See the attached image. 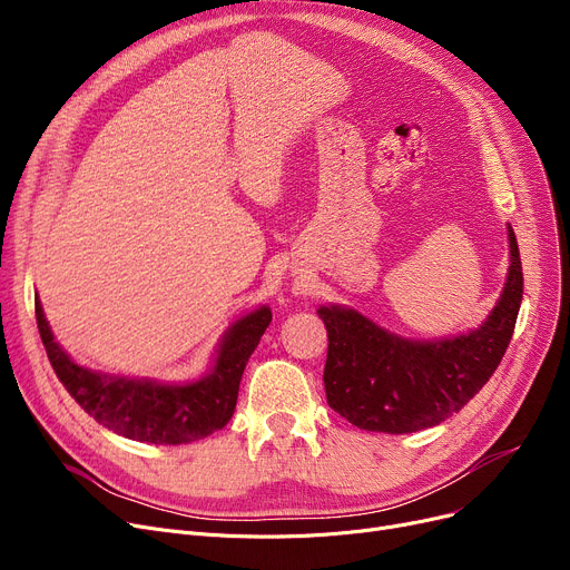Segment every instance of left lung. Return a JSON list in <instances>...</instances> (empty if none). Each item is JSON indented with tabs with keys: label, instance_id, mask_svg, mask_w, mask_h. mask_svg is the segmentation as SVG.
<instances>
[{
	"label": "left lung",
	"instance_id": "left-lung-1",
	"mask_svg": "<svg viewBox=\"0 0 570 570\" xmlns=\"http://www.w3.org/2000/svg\"><path fill=\"white\" fill-rule=\"evenodd\" d=\"M511 269L490 318L443 342H409L344 307H321L327 331L323 370L331 409L355 428L409 434L458 413L499 367L522 303V261L513 228Z\"/></svg>",
	"mask_w": 570,
	"mask_h": 570
}]
</instances>
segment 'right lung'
I'll return each mask as SVG.
<instances>
[{"mask_svg":"<svg viewBox=\"0 0 570 570\" xmlns=\"http://www.w3.org/2000/svg\"><path fill=\"white\" fill-rule=\"evenodd\" d=\"M37 325L48 361L67 393L104 428L145 443H189L222 430L235 411L239 379L249 355L273 321L267 307L237 321L224 337L217 365L205 379L187 385L110 379L78 367L52 340L39 297Z\"/></svg>","mask_w":570,"mask_h":570,"instance_id":"add662e5","label":"right lung"}]
</instances>
